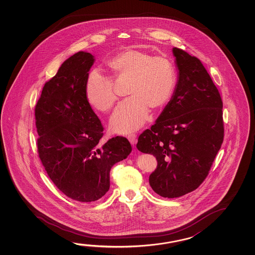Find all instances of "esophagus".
<instances>
[{
    "label": "esophagus",
    "mask_w": 255,
    "mask_h": 255,
    "mask_svg": "<svg viewBox=\"0 0 255 255\" xmlns=\"http://www.w3.org/2000/svg\"><path fill=\"white\" fill-rule=\"evenodd\" d=\"M128 139H129V141L130 142V144L131 145H135L136 144V142H137V135H135V134H129L128 135Z\"/></svg>",
    "instance_id": "obj_1"
}]
</instances>
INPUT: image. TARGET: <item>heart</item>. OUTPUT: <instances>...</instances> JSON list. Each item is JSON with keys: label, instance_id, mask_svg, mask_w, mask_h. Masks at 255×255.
Here are the masks:
<instances>
[{"label": "heart", "instance_id": "obj_1", "mask_svg": "<svg viewBox=\"0 0 255 255\" xmlns=\"http://www.w3.org/2000/svg\"><path fill=\"white\" fill-rule=\"evenodd\" d=\"M107 66L117 82L129 80L127 94L130 98L118 107L110 120V129L114 132L129 133L141 127L148 109H162L174 92L175 67L163 56L127 49L110 59ZM84 93L92 109L103 113L113 109L118 99L113 81L98 70L87 75Z\"/></svg>", "mask_w": 255, "mask_h": 255}]
</instances>
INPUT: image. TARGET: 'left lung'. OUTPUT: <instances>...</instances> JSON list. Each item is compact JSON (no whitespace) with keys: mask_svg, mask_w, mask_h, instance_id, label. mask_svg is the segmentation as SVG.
<instances>
[{"mask_svg":"<svg viewBox=\"0 0 255 255\" xmlns=\"http://www.w3.org/2000/svg\"><path fill=\"white\" fill-rule=\"evenodd\" d=\"M172 51L179 69L173 96L137 143L138 150L157 160L151 188L168 198L203 183L224 138L223 104L211 76L200 59L179 48Z\"/></svg>","mask_w":255,"mask_h":255,"instance_id":"obj_1","label":"left lung"}]
</instances>
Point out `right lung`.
<instances>
[{"label": "right lung", "instance_id": "obj_1", "mask_svg": "<svg viewBox=\"0 0 255 255\" xmlns=\"http://www.w3.org/2000/svg\"><path fill=\"white\" fill-rule=\"evenodd\" d=\"M93 62L84 51L67 59L44 84L34 109L38 154L47 174L63 194L86 203L109 191L111 168L131 152L122 136L99 143L104 128L84 93Z\"/></svg>", "mask_w": 255, "mask_h": 255}]
</instances>
